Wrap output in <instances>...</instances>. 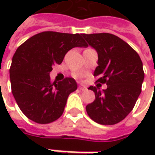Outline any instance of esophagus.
<instances>
[{
	"mask_svg": "<svg viewBox=\"0 0 155 155\" xmlns=\"http://www.w3.org/2000/svg\"><path fill=\"white\" fill-rule=\"evenodd\" d=\"M86 89H87V88H86L85 86H83V85H80V86H79V90H80V91H85Z\"/></svg>",
	"mask_w": 155,
	"mask_h": 155,
	"instance_id": "34e87169",
	"label": "esophagus"
}]
</instances>
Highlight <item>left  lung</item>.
Instances as JSON below:
<instances>
[{
  "label": "left lung",
  "mask_w": 155,
  "mask_h": 155,
  "mask_svg": "<svg viewBox=\"0 0 155 155\" xmlns=\"http://www.w3.org/2000/svg\"><path fill=\"white\" fill-rule=\"evenodd\" d=\"M88 45L98 54V66L93 75L106 83L101 91L97 85L90 90L95 100L86 106L89 117L101 125L122 121L134 108L140 93L144 74L138 54L124 40L109 33L83 34Z\"/></svg>",
  "instance_id": "8db88e82"
}]
</instances>
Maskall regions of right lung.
<instances>
[{
  "label": "right lung",
  "instance_id": "1",
  "mask_svg": "<svg viewBox=\"0 0 155 155\" xmlns=\"http://www.w3.org/2000/svg\"><path fill=\"white\" fill-rule=\"evenodd\" d=\"M81 36L45 31L31 37L16 50L10 69L12 91L20 110L30 120L48 124L62 116L77 83L70 77L52 83L49 74L69 50L87 47Z\"/></svg>",
  "mask_w": 155,
  "mask_h": 155
}]
</instances>
